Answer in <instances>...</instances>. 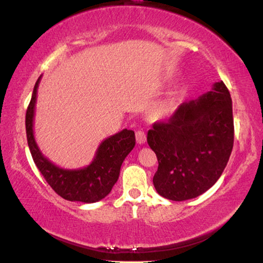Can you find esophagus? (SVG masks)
<instances>
[{"label":"esophagus","mask_w":263,"mask_h":263,"mask_svg":"<svg viewBox=\"0 0 263 263\" xmlns=\"http://www.w3.org/2000/svg\"><path fill=\"white\" fill-rule=\"evenodd\" d=\"M135 136H136V142H138L139 145H142V143L146 142V134H145V132L138 130V132L135 133Z\"/></svg>","instance_id":"1"}]
</instances>
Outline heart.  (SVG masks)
<instances>
[{
    "label": "heart",
    "instance_id": "b5f03b06",
    "mask_svg": "<svg viewBox=\"0 0 263 263\" xmlns=\"http://www.w3.org/2000/svg\"><path fill=\"white\" fill-rule=\"evenodd\" d=\"M172 109H174V105H172L171 102L161 103L152 110V116L156 118H160L165 116V115H167L168 112H171Z\"/></svg>",
    "mask_w": 263,
    "mask_h": 263
}]
</instances>
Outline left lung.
Instances as JSON below:
<instances>
[{
	"mask_svg": "<svg viewBox=\"0 0 263 263\" xmlns=\"http://www.w3.org/2000/svg\"><path fill=\"white\" fill-rule=\"evenodd\" d=\"M232 99L222 81L156 122L147 142L158 158L153 177L159 195L184 201L207 192L220 177L233 147Z\"/></svg>",
	"mask_w": 263,
	"mask_h": 263,
	"instance_id": "left-lung-1",
	"label": "left lung"
}]
</instances>
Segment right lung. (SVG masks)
Masks as SVG:
<instances>
[{"label": "right lung", "mask_w": 263, "mask_h": 263, "mask_svg": "<svg viewBox=\"0 0 263 263\" xmlns=\"http://www.w3.org/2000/svg\"><path fill=\"white\" fill-rule=\"evenodd\" d=\"M41 78L37 80L32 93L30 105L26 111V135L35 166L44 176L49 185L61 197L68 201L93 203L104 199L117 182L122 163L135 146V134L123 129L104 140L97 149L95 159L88 166L68 170L52 164L43 156L34 140L33 120L37 100V89Z\"/></svg>", "instance_id": "right-lung-1"}]
</instances>
